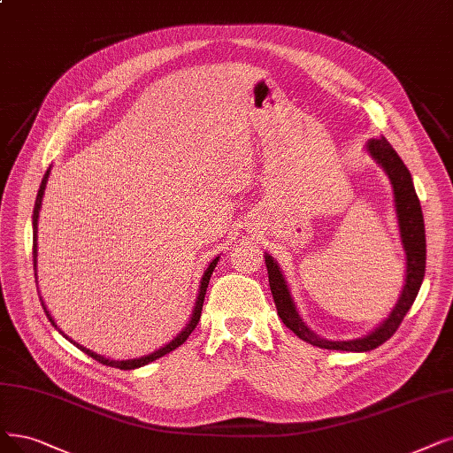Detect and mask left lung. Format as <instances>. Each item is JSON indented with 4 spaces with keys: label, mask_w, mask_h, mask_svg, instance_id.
<instances>
[{
    "label": "left lung",
    "mask_w": 453,
    "mask_h": 453,
    "mask_svg": "<svg viewBox=\"0 0 453 453\" xmlns=\"http://www.w3.org/2000/svg\"><path fill=\"white\" fill-rule=\"evenodd\" d=\"M370 154L383 165V169L388 173V178L394 188V203H395V213H397V223H400V234H402V243L405 249L407 257V277L405 286L400 301H397L395 309L388 316L383 325L370 333L365 338H357L349 342H331L319 338L314 334L303 319L299 318L296 304L289 297V289L286 286V280L280 273L279 265L273 262V258L265 255V267H267V277H269V288L271 294H273V301L277 306V314L282 319L288 329H292L301 340L312 343V346L323 348V349H340V351H370L385 343L395 331L400 327L405 314L412 306L416 296H418V289L424 280L426 273V228H424V215L420 208L418 195L414 191L412 178L409 169L402 161V157L395 154L392 144L381 137V139H372L368 142Z\"/></svg>",
    "instance_id": "8db88e82"
}]
</instances>
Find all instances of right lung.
<instances>
[{
	"label": "right lung",
	"instance_id": "add662e5",
	"mask_svg": "<svg viewBox=\"0 0 453 453\" xmlns=\"http://www.w3.org/2000/svg\"><path fill=\"white\" fill-rule=\"evenodd\" d=\"M48 174H50V171H46V174H44V178H42V184H41V189H39V195H37V201H35V210H33V269H35V264H37V219H39V210H41V203H42V195H44L46 182H48ZM217 260H219V257H217L213 262H210V265H208V269H206V273H204V277H203V280H201V292H198L196 304H195V311H193L191 321L188 323V327H186L182 333H180V334H178L171 343H167L165 348H161V349L154 351L152 355L141 357V358H134V360H110V358H104L102 355H96V353H93L90 349H87V348L80 346V343H76L74 340H70V342L74 343V346H76L78 349H81L83 353H87L88 357H93L95 360H98L100 365L111 366V368H119V370H134V368H141V366H144V365L152 363V360H156V358H159V357H164V355H167V353L174 351L176 348L182 346V343L188 340V336L195 331V327L198 325V319H201V314H203V304H204V296H206V288H208V282H210V277H211V273H213V269H215V265H217ZM42 309H44V312H46L48 319L51 321L53 327H58L56 321L51 319L50 312L46 311L44 303H42ZM63 336H65V334H63Z\"/></svg>",
	"mask_w": 453,
	"mask_h": 453
}]
</instances>
